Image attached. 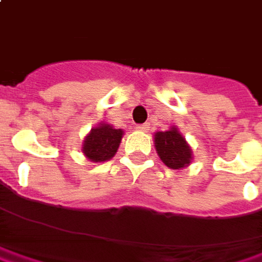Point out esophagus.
I'll use <instances>...</instances> for the list:
<instances>
[{
    "label": "esophagus",
    "mask_w": 262,
    "mask_h": 262,
    "mask_svg": "<svg viewBox=\"0 0 262 262\" xmlns=\"http://www.w3.org/2000/svg\"><path fill=\"white\" fill-rule=\"evenodd\" d=\"M136 130H142V132L149 130V124L148 123H145V124H138V126H136Z\"/></svg>",
    "instance_id": "esophagus-1"
}]
</instances>
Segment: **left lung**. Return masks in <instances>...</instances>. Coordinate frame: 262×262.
Returning a JSON list of instances; mask_svg holds the SVG:
<instances>
[{
    "mask_svg": "<svg viewBox=\"0 0 262 262\" xmlns=\"http://www.w3.org/2000/svg\"><path fill=\"white\" fill-rule=\"evenodd\" d=\"M155 148L162 162L172 169L184 168L191 161V149L176 127L155 133Z\"/></svg>",
    "mask_w": 262,
    "mask_h": 262,
    "instance_id": "left-lung-1",
    "label": "left lung"
}]
</instances>
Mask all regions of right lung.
Returning a JSON list of instances; mask_svg holds the SVG:
<instances>
[{"label": "right lung", "mask_w": 262, "mask_h": 262, "mask_svg": "<svg viewBox=\"0 0 262 262\" xmlns=\"http://www.w3.org/2000/svg\"><path fill=\"white\" fill-rule=\"evenodd\" d=\"M123 130L113 129L110 124H100L91 130L84 140L82 152L93 162H104L113 158L122 140Z\"/></svg>", "instance_id": "right-lung-1"}]
</instances>
